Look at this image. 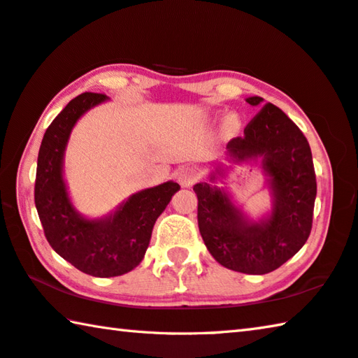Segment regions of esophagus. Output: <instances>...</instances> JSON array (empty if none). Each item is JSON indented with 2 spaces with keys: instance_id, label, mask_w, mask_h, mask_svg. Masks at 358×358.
I'll use <instances>...</instances> for the list:
<instances>
[{
  "instance_id": "34e87169",
  "label": "esophagus",
  "mask_w": 358,
  "mask_h": 358,
  "mask_svg": "<svg viewBox=\"0 0 358 358\" xmlns=\"http://www.w3.org/2000/svg\"><path fill=\"white\" fill-rule=\"evenodd\" d=\"M175 178L178 180V183L181 186L189 187L197 181L199 172H197V169L192 166H181L177 169V172H175Z\"/></svg>"
}]
</instances>
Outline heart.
Wrapping results in <instances>:
<instances>
[{
    "label": "heart",
    "mask_w": 358,
    "mask_h": 358,
    "mask_svg": "<svg viewBox=\"0 0 358 358\" xmlns=\"http://www.w3.org/2000/svg\"><path fill=\"white\" fill-rule=\"evenodd\" d=\"M226 126L229 129H235L238 126V118L235 117V115H229L226 120Z\"/></svg>",
    "instance_id": "b5f03b06"
}]
</instances>
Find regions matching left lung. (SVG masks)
<instances>
[{
  "instance_id": "8db88e82",
  "label": "left lung",
  "mask_w": 358,
  "mask_h": 358,
  "mask_svg": "<svg viewBox=\"0 0 358 358\" xmlns=\"http://www.w3.org/2000/svg\"><path fill=\"white\" fill-rule=\"evenodd\" d=\"M262 101L259 96L246 99L251 106ZM227 150L238 161L262 157L273 208L270 216L254 222L226 191L197 183L199 230L222 266L248 275L270 273L294 257L311 234L317 185L310 143L281 108L266 102L248 123L243 137L232 138Z\"/></svg>"
}]
</instances>
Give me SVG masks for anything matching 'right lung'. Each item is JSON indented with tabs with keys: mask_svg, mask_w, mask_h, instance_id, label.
<instances>
[{
	"mask_svg": "<svg viewBox=\"0 0 358 358\" xmlns=\"http://www.w3.org/2000/svg\"><path fill=\"white\" fill-rule=\"evenodd\" d=\"M104 101L106 94L82 93L58 113L42 138L34 183V203L53 251L83 273L98 278L124 275L142 262L156 220L180 189L173 181L148 187L101 220L77 213L63 180L66 143L77 120Z\"/></svg>",
	"mask_w": 358,
	"mask_h": 358,
	"instance_id": "add662e5",
	"label": "right lung"
}]
</instances>
